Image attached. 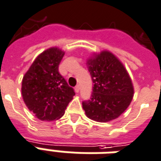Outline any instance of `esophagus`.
<instances>
[{"label": "esophagus", "mask_w": 161, "mask_h": 161, "mask_svg": "<svg viewBox=\"0 0 161 161\" xmlns=\"http://www.w3.org/2000/svg\"><path fill=\"white\" fill-rule=\"evenodd\" d=\"M79 89H80V86L78 84V85L75 87V92H76V93H78V92H79Z\"/></svg>", "instance_id": "1"}]
</instances>
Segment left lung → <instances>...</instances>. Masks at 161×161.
<instances>
[{"label": "left lung", "mask_w": 161, "mask_h": 161, "mask_svg": "<svg viewBox=\"0 0 161 161\" xmlns=\"http://www.w3.org/2000/svg\"><path fill=\"white\" fill-rule=\"evenodd\" d=\"M88 70L94 83L89 100L83 101L86 116L98 122L117 118L133 97V86L123 64L107 51L88 59Z\"/></svg>", "instance_id": "8db88e82"}]
</instances>
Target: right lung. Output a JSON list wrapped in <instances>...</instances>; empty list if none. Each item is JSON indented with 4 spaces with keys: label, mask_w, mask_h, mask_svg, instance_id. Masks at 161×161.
<instances>
[{
    "label": "right lung",
    "mask_w": 161,
    "mask_h": 161,
    "mask_svg": "<svg viewBox=\"0 0 161 161\" xmlns=\"http://www.w3.org/2000/svg\"><path fill=\"white\" fill-rule=\"evenodd\" d=\"M64 54L57 47L49 48L37 56L23 76V101L41 121L61 118L75 95L74 89L59 72V64Z\"/></svg>",
    "instance_id": "1"
}]
</instances>
